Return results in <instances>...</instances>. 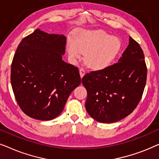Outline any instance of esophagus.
<instances>
[{
	"instance_id": "esophagus-1",
	"label": "esophagus",
	"mask_w": 159,
	"mask_h": 159,
	"mask_svg": "<svg viewBox=\"0 0 159 159\" xmlns=\"http://www.w3.org/2000/svg\"><path fill=\"white\" fill-rule=\"evenodd\" d=\"M80 75L81 78H82L84 77V75H85V70L83 68H80Z\"/></svg>"
}]
</instances>
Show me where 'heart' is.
Returning <instances> with one entry per match:
<instances>
[{"label": "heart", "mask_w": 159, "mask_h": 159, "mask_svg": "<svg viewBox=\"0 0 159 159\" xmlns=\"http://www.w3.org/2000/svg\"><path fill=\"white\" fill-rule=\"evenodd\" d=\"M120 39L113 37L103 30H80L75 38L69 37L66 51L74 61L80 59L82 54L90 68L101 70L110 66L121 52Z\"/></svg>", "instance_id": "1"}]
</instances>
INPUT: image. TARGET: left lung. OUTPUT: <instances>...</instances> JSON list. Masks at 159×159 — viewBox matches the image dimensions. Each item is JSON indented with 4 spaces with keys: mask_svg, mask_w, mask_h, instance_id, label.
Returning a JSON list of instances; mask_svg holds the SVG:
<instances>
[{
    "mask_svg": "<svg viewBox=\"0 0 159 159\" xmlns=\"http://www.w3.org/2000/svg\"><path fill=\"white\" fill-rule=\"evenodd\" d=\"M129 41L118 62L87 73L82 79L88 92L86 110L99 122L113 123L125 118L142 98L147 78L144 54L131 37Z\"/></svg>",
    "mask_w": 159,
    "mask_h": 159,
    "instance_id": "obj_1",
    "label": "left lung"
}]
</instances>
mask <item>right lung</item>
<instances>
[{"mask_svg":"<svg viewBox=\"0 0 159 159\" xmlns=\"http://www.w3.org/2000/svg\"><path fill=\"white\" fill-rule=\"evenodd\" d=\"M66 38L37 29L17 47L11 82L17 103L38 120L55 119L71 93L81 83L77 67L62 60Z\"/></svg>","mask_w":159,"mask_h":159,"instance_id":"obj_1","label":"right lung"}]
</instances>
